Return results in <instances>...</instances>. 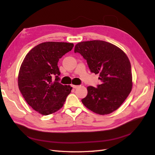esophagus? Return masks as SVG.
<instances>
[{"label": "esophagus", "instance_id": "esophagus-1", "mask_svg": "<svg viewBox=\"0 0 155 155\" xmlns=\"http://www.w3.org/2000/svg\"><path fill=\"white\" fill-rule=\"evenodd\" d=\"M79 86H78V85H72V87H73V88H77Z\"/></svg>", "mask_w": 155, "mask_h": 155}]
</instances>
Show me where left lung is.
<instances>
[{
	"mask_svg": "<svg viewBox=\"0 0 155 155\" xmlns=\"http://www.w3.org/2000/svg\"><path fill=\"white\" fill-rule=\"evenodd\" d=\"M86 60L92 73L99 74L101 84L87 87L82 102L93 112L106 115L117 110L127 98L133 86L131 63L123 50L109 42L92 40L74 47Z\"/></svg>",
	"mask_w": 155,
	"mask_h": 155,
	"instance_id": "left-lung-1",
	"label": "left lung"
}]
</instances>
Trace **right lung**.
<instances>
[{"label": "right lung", "instance_id": "right-lung-1", "mask_svg": "<svg viewBox=\"0 0 155 155\" xmlns=\"http://www.w3.org/2000/svg\"><path fill=\"white\" fill-rule=\"evenodd\" d=\"M73 46L66 42L41 43L32 48L21 63L18 77L19 90L29 105L41 115L60 110L71 92L70 85L58 82L57 63ZM53 75L56 77L55 81L52 79Z\"/></svg>", "mask_w": 155, "mask_h": 155}]
</instances>
